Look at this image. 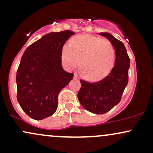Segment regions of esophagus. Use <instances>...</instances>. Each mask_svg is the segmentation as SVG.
Returning <instances> with one entry per match:
<instances>
[{"label": "esophagus", "instance_id": "esophagus-1", "mask_svg": "<svg viewBox=\"0 0 153 153\" xmlns=\"http://www.w3.org/2000/svg\"><path fill=\"white\" fill-rule=\"evenodd\" d=\"M78 75H77L76 74H75L74 75V79H78Z\"/></svg>", "mask_w": 153, "mask_h": 153}]
</instances>
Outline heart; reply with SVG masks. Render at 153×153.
<instances>
[{"instance_id":"heart-1","label":"heart","mask_w":153,"mask_h":153,"mask_svg":"<svg viewBox=\"0 0 153 153\" xmlns=\"http://www.w3.org/2000/svg\"><path fill=\"white\" fill-rule=\"evenodd\" d=\"M115 51L109 41L91 35H80L62 50V61L68 70L78 65L85 78L96 80L110 73L114 64Z\"/></svg>"}]
</instances>
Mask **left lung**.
<instances>
[{
    "instance_id": "obj_1",
    "label": "left lung",
    "mask_w": 153,
    "mask_h": 153,
    "mask_svg": "<svg viewBox=\"0 0 153 153\" xmlns=\"http://www.w3.org/2000/svg\"><path fill=\"white\" fill-rule=\"evenodd\" d=\"M99 34L106 37L114 46L116 54L114 66L109 74L99 81L89 82L80 80L81 88L78 98L85 109L96 114H103L121 101L128 83L130 59L122 42L109 33L101 32Z\"/></svg>"
}]
</instances>
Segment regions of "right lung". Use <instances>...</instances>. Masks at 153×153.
Returning <instances> with one entry per match:
<instances>
[{"label": "right lung", "instance_id": "obj_1", "mask_svg": "<svg viewBox=\"0 0 153 153\" xmlns=\"http://www.w3.org/2000/svg\"><path fill=\"white\" fill-rule=\"evenodd\" d=\"M73 31L49 33L26 48L17 70V100L35 120L52 116L59 93L73 78L62 67V50Z\"/></svg>", "mask_w": 153, "mask_h": 153}]
</instances>
